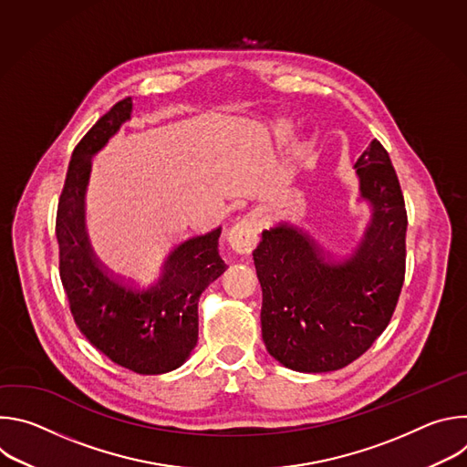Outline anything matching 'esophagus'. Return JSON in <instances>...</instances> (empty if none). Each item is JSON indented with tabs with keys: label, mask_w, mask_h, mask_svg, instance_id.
Returning a JSON list of instances; mask_svg holds the SVG:
<instances>
[{
	"label": "esophagus",
	"mask_w": 467,
	"mask_h": 467,
	"mask_svg": "<svg viewBox=\"0 0 467 467\" xmlns=\"http://www.w3.org/2000/svg\"><path fill=\"white\" fill-rule=\"evenodd\" d=\"M258 233H260L258 214L249 213L229 231L227 240L236 253L249 254L258 244Z\"/></svg>",
	"instance_id": "obj_1"
}]
</instances>
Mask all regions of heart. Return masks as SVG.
Returning <instances> with one entry per match:
<instances>
[{"label":"heart","instance_id":"heart-1","mask_svg":"<svg viewBox=\"0 0 467 467\" xmlns=\"http://www.w3.org/2000/svg\"><path fill=\"white\" fill-rule=\"evenodd\" d=\"M272 132H274V139H275L277 142H286V140L292 137L294 125H292V121H288V119H279V121L274 123ZM305 153H306V144H305V142H299V144L296 146V155H297V157H303Z\"/></svg>","mask_w":467,"mask_h":467}]
</instances>
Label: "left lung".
<instances>
[{"label":"left lung","mask_w":467,"mask_h":467,"mask_svg":"<svg viewBox=\"0 0 467 467\" xmlns=\"http://www.w3.org/2000/svg\"><path fill=\"white\" fill-rule=\"evenodd\" d=\"M371 220L348 254H328L292 223L253 251L262 286V340L285 368L337 371L382 335L405 281L407 211L388 151L373 140L355 164Z\"/></svg>","instance_id":"1"}]
</instances>
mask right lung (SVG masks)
Listing matches in <instances>:
<instances>
[{"mask_svg": "<svg viewBox=\"0 0 467 467\" xmlns=\"http://www.w3.org/2000/svg\"><path fill=\"white\" fill-rule=\"evenodd\" d=\"M132 99L118 101L72 153L57 211L58 268L78 327L118 366L161 375L186 362L197 344L199 296L223 272L222 227L184 240L146 285L112 275L96 258L85 229V192L92 157L130 119Z\"/></svg>", "mask_w": 467, "mask_h": 467, "instance_id": "add662e5", "label": "right lung"}]
</instances>
